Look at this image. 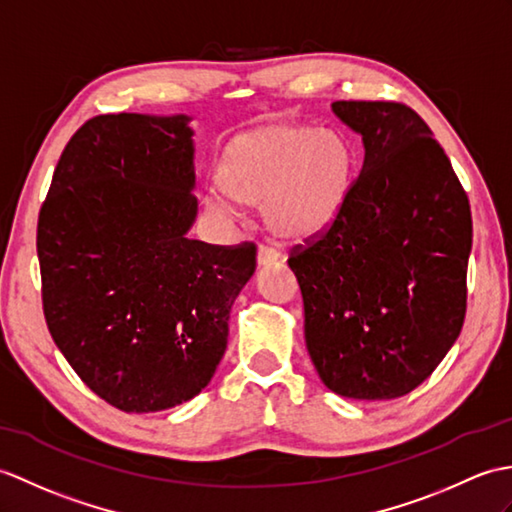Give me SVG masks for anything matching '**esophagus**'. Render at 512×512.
<instances>
[{"label": "esophagus", "mask_w": 512, "mask_h": 512, "mask_svg": "<svg viewBox=\"0 0 512 512\" xmlns=\"http://www.w3.org/2000/svg\"><path fill=\"white\" fill-rule=\"evenodd\" d=\"M279 261V251H275V248H270L266 244H259L257 248V264L259 266H272L277 264Z\"/></svg>", "instance_id": "1"}]
</instances>
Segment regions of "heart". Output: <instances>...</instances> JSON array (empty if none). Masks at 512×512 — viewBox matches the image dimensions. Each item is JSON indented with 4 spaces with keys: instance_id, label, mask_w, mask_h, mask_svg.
I'll use <instances>...</instances> for the list:
<instances>
[{
    "instance_id": "obj_1",
    "label": "heart",
    "mask_w": 512,
    "mask_h": 512,
    "mask_svg": "<svg viewBox=\"0 0 512 512\" xmlns=\"http://www.w3.org/2000/svg\"><path fill=\"white\" fill-rule=\"evenodd\" d=\"M358 176V150L340 130L270 124L233 137L216 163L207 207H259L281 240H312L338 220Z\"/></svg>"
}]
</instances>
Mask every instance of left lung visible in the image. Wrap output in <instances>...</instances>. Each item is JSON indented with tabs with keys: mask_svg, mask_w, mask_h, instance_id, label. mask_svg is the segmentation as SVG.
<instances>
[{
	"mask_svg": "<svg viewBox=\"0 0 512 512\" xmlns=\"http://www.w3.org/2000/svg\"><path fill=\"white\" fill-rule=\"evenodd\" d=\"M364 141L351 198L296 244L305 342L329 390L395 399L432 375L467 314L471 207L451 161L408 104L338 100Z\"/></svg>",
	"mask_w": 512,
	"mask_h": 512,
	"instance_id": "8db88e82",
	"label": "left lung"
}]
</instances>
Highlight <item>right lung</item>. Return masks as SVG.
I'll return each instance as SVG.
<instances>
[{
  "label": "right lung",
  "mask_w": 512,
  "mask_h": 512,
  "mask_svg": "<svg viewBox=\"0 0 512 512\" xmlns=\"http://www.w3.org/2000/svg\"><path fill=\"white\" fill-rule=\"evenodd\" d=\"M189 117L95 115L69 139L37 224L47 329L95 395L159 412L205 388L257 246L189 240Z\"/></svg>",
  "instance_id": "add662e5"
}]
</instances>
